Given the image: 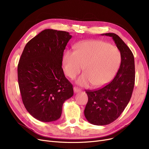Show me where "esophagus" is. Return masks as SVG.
<instances>
[{
  "instance_id": "obj_1",
  "label": "esophagus",
  "mask_w": 149,
  "mask_h": 149,
  "mask_svg": "<svg viewBox=\"0 0 149 149\" xmlns=\"http://www.w3.org/2000/svg\"><path fill=\"white\" fill-rule=\"evenodd\" d=\"M74 91L75 93H77V92H79L81 91V90L80 89H79L77 87H74Z\"/></svg>"
}]
</instances>
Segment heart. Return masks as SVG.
Instances as JSON below:
<instances>
[{"mask_svg": "<svg viewBox=\"0 0 149 149\" xmlns=\"http://www.w3.org/2000/svg\"><path fill=\"white\" fill-rule=\"evenodd\" d=\"M121 60L120 51L104 42L89 40L78 45L75 51L65 54L63 63L65 74L71 79L82 69L84 73L76 81L81 86L92 84L101 87L110 81L118 70Z\"/></svg>", "mask_w": 149, "mask_h": 149, "instance_id": "b5f03b06", "label": "heart"}]
</instances>
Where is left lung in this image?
I'll list each match as a JSON object with an SVG mask.
<instances>
[{
	"label": "left lung",
	"mask_w": 149,
	"mask_h": 149,
	"mask_svg": "<svg viewBox=\"0 0 149 149\" xmlns=\"http://www.w3.org/2000/svg\"><path fill=\"white\" fill-rule=\"evenodd\" d=\"M102 36L112 37L119 49L121 61L113 80L103 88L86 91L88 101L84 113L91 124L104 126L116 120L124 111L131 98L135 84V61L131 50L116 34Z\"/></svg>",
	"instance_id": "obj_1"
}]
</instances>
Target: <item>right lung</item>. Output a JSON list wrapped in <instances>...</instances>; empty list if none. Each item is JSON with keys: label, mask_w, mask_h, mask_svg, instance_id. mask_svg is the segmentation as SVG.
<instances>
[{"label": "right lung", "mask_w": 149, "mask_h": 149, "mask_svg": "<svg viewBox=\"0 0 149 149\" xmlns=\"http://www.w3.org/2000/svg\"><path fill=\"white\" fill-rule=\"evenodd\" d=\"M71 38L66 31L45 29L26 43L21 55L17 75L22 99L37 120L59 119L63 104L74 95L61 68L63 52Z\"/></svg>", "instance_id": "add662e5"}]
</instances>
